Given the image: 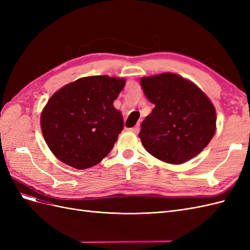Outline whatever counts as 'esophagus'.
<instances>
[{"label": "esophagus", "mask_w": 250, "mask_h": 250, "mask_svg": "<svg viewBox=\"0 0 250 250\" xmlns=\"http://www.w3.org/2000/svg\"><path fill=\"white\" fill-rule=\"evenodd\" d=\"M130 131L133 132V133H138L140 131V125L138 124V125H135L134 127L130 128Z\"/></svg>", "instance_id": "esophagus-1"}]
</instances>
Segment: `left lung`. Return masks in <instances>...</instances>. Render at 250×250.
I'll list each match as a JSON object with an SVG mask.
<instances>
[{
	"instance_id": "1",
	"label": "left lung",
	"mask_w": 250,
	"mask_h": 250,
	"mask_svg": "<svg viewBox=\"0 0 250 250\" xmlns=\"http://www.w3.org/2000/svg\"><path fill=\"white\" fill-rule=\"evenodd\" d=\"M141 85L155 105L139 133L147 152L173 165L198 155L216 132V110L208 96L173 73L143 77Z\"/></svg>"
}]
</instances>
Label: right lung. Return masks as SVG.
I'll return each mask as SVG.
<instances>
[{"instance_id": "obj_1", "label": "right lung", "mask_w": 250, "mask_h": 250, "mask_svg": "<svg viewBox=\"0 0 250 250\" xmlns=\"http://www.w3.org/2000/svg\"><path fill=\"white\" fill-rule=\"evenodd\" d=\"M125 79L83 77L53 95L41 116L42 132L59 161L86 169L106 156L123 130V116L113 106Z\"/></svg>"}]
</instances>
